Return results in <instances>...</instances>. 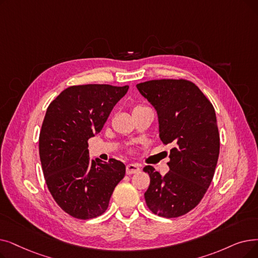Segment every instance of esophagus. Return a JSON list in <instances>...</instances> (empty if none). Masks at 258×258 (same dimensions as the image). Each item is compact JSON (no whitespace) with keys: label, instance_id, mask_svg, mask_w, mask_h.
Here are the masks:
<instances>
[{"label":"esophagus","instance_id":"esophagus-1","mask_svg":"<svg viewBox=\"0 0 258 258\" xmlns=\"http://www.w3.org/2000/svg\"><path fill=\"white\" fill-rule=\"evenodd\" d=\"M140 171V166L135 163H130L126 165V174L132 175V174H136Z\"/></svg>","mask_w":258,"mask_h":258}]
</instances>
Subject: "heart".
<instances>
[{"mask_svg":"<svg viewBox=\"0 0 258 258\" xmlns=\"http://www.w3.org/2000/svg\"><path fill=\"white\" fill-rule=\"evenodd\" d=\"M143 106H140V105H137V106H135L134 107V109H138V108H142Z\"/></svg>","mask_w":258,"mask_h":258,"instance_id":"heart-1","label":"heart"}]
</instances>
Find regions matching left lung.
<instances>
[{"label": "left lung", "instance_id": "obj_1", "mask_svg": "<svg viewBox=\"0 0 258 258\" xmlns=\"http://www.w3.org/2000/svg\"><path fill=\"white\" fill-rule=\"evenodd\" d=\"M137 88L157 110L161 141L173 147L169 173L161 176L152 165L143 169L151 178L145 203L158 216H182L204 198L215 173L220 147L215 109L184 79L151 80Z\"/></svg>", "mask_w": 258, "mask_h": 258}]
</instances>
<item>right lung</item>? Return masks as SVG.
Returning <instances> with one entry per match:
<instances>
[{
  "label": "right lung",
  "mask_w": 258,
  "mask_h": 258,
  "mask_svg": "<svg viewBox=\"0 0 258 258\" xmlns=\"http://www.w3.org/2000/svg\"><path fill=\"white\" fill-rule=\"evenodd\" d=\"M128 86L74 85L47 107L39 137L44 178L58 206L78 219L102 215L125 165L89 159L88 139L101 132Z\"/></svg>",
  "instance_id": "obj_1"
}]
</instances>
